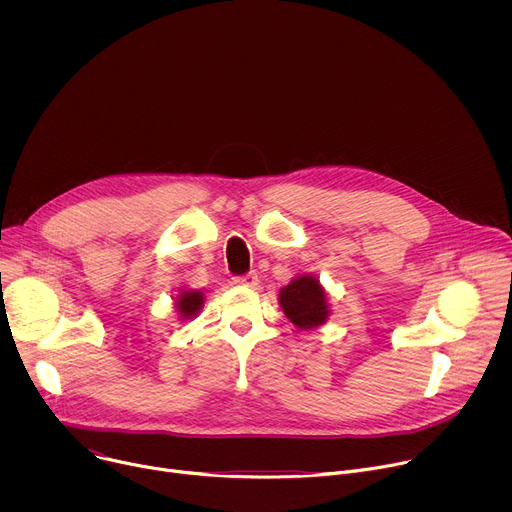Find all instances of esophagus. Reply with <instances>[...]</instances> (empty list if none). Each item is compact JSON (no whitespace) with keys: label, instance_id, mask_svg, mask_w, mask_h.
Returning a JSON list of instances; mask_svg holds the SVG:
<instances>
[{"label":"esophagus","instance_id":"34e87169","mask_svg":"<svg viewBox=\"0 0 512 512\" xmlns=\"http://www.w3.org/2000/svg\"><path fill=\"white\" fill-rule=\"evenodd\" d=\"M233 283L243 285V287H253V285H257V273L255 271H247L243 275H235Z\"/></svg>","mask_w":512,"mask_h":512}]
</instances>
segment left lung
<instances>
[{"instance_id": "left-lung-1", "label": "left lung", "mask_w": 512, "mask_h": 512, "mask_svg": "<svg viewBox=\"0 0 512 512\" xmlns=\"http://www.w3.org/2000/svg\"><path fill=\"white\" fill-rule=\"evenodd\" d=\"M285 316L298 328H316L326 322L328 306L318 279L304 275L285 285L279 294Z\"/></svg>"}]
</instances>
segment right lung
Listing matches in <instances>:
<instances>
[{"label": "right lung", "instance_id": "obj_1", "mask_svg": "<svg viewBox=\"0 0 512 512\" xmlns=\"http://www.w3.org/2000/svg\"><path fill=\"white\" fill-rule=\"evenodd\" d=\"M202 294L200 291H184V294L178 298V312L182 318H192L200 308H202Z\"/></svg>", "mask_w": 512, "mask_h": 512}]
</instances>
